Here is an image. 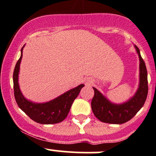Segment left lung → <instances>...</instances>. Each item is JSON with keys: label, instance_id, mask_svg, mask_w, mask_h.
Instances as JSON below:
<instances>
[{"label": "left lung", "instance_id": "8db88e82", "mask_svg": "<svg viewBox=\"0 0 156 156\" xmlns=\"http://www.w3.org/2000/svg\"><path fill=\"white\" fill-rule=\"evenodd\" d=\"M136 51L140 58V85L135 95L123 104H113L96 88L91 101V108L94 115L102 122L120 125L128 122L144 106L148 94L147 70L139 48Z\"/></svg>", "mask_w": 156, "mask_h": 156}]
</instances>
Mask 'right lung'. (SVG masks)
Here are the masks:
<instances>
[{"instance_id":"1","label":"right lung","mask_w":156,"mask_h":156,"mask_svg":"<svg viewBox=\"0 0 156 156\" xmlns=\"http://www.w3.org/2000/svg\"><path fill=\"white\" fill-rule=\"evenodd\" d=\"M23 48L21 56L16 64L13 72L14 97L18 106L34 122L44 125H52L62 122L68 115L74 100L79 94L84 84H80L57 98L44 103H34L26 100L22 94L18 83V75L20 65L23 56Z\"/></svg>"}]
</instances>
